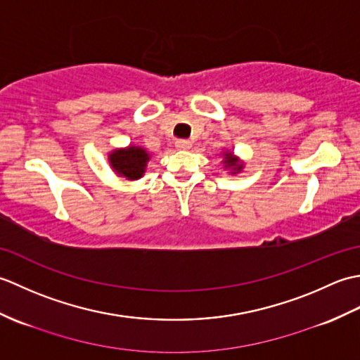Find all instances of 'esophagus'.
I'll return each instance as SVG.
<instances>
[{
    "mask_svg": "<svg viewBox=\"0 0 360 360\" xmlns=\"http://www.w3.org/2000/svg\"><path fill=\"white\" fill-rule=\"evenodd\" d=\"M176 148H178V150H188V148H192V142L187 141V139H179V141H176Z\"/></svg>",
    "mask_w": 360,
    "mask_h": 360,
    "instance_id": "1",
    "label": "esophagus"
}]
</instances>
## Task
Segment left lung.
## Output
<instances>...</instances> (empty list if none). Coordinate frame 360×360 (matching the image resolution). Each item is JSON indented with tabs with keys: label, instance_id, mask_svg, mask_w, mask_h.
Instances as JSON below:
<instances>
[{
	"label": "left lung",
	"instance_id": "obj_1",
	"mask_svg": "<svg viewBox=\"0 0 360 360\" xmlns=\"http://www.w3.org/2000/svg\"><path fill=\"white\" fill-rule=\"evenodd\" d=\"M223 165L224 170L231 172V174L241 173L244 168V160H241L238 156H235L232 150H224L223 151Z\"/></svg>",
	"mask_w": 360,
	"mask_h": 360
}]
</instances>
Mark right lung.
<instances>
[{
	"label": "right lung",
	"mask_w": 360,
	"mask_h": 360,
	"mask_svg": "<svg viewBox=\"0 0 360 360\" xmlns=\"http://www.w3.org/2000/svg\"><path fill=\"white\" fill-rule=\"evenodd\" d=\"M151 155L139 145H128L125 148H114L108 155L111 168L120 178L137 181L147 172Z\"/></svg>",
	"instance_id": "add662e5"
}]
</instances>
